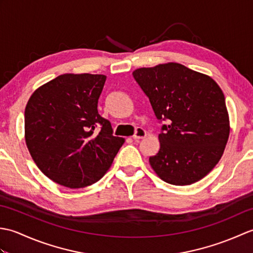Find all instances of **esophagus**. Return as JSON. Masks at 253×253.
<instances>
[{
  "label": "esophagus",
  "mask_w": 253,
  "mask_h": 253,
  "mask_svg": "<svg viewBox=\"0 0 253 253\" xmlns=\"http://www.w3.org/2000/svg\"><path fill=\"white\" fill-rule=\"evenodd\" d=\"M146 135H147V132L143 129V128L137 127L135 130V133H133V136H132V139L133 140H139V139H142L146 137Z\"/></svg>",
  "instance_id": "obj_1"
}]
</instances>
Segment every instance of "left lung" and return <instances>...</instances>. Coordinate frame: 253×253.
I'll use <instances>...</instances> for the list:
<instances>
[{
  "label": "left lung",
  "instance_id": "obj_1",
  "mask_svg": "<svg viewBox=\"0 0 253 253\" xmlns=\"http://www.w3.org/2000/svg\"><path fill=\"white\" fill-rule=\"evenodd\" d=\"M159 123V152L149 158L161 179L191 185L213 169L229 136L223 91L214 80L177 63L132 73Z\"/></svg>",
  "mask_w": 253,
  "mask_h": 253
}]
</instances>
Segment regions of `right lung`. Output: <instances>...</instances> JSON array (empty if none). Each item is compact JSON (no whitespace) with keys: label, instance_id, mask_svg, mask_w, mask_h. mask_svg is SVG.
<instances>
[{"label":"right lung","instance_id":"right-lung-1","mask_svg":"<svg viewBox=\"0 0 253 253\" xmlns=\"http://www.w3.org/2000/svg\"><path fill=\"white\" fill-rule=\"evenodd\" d=\"M106 76L64 74L37 89L26 105L25 136L51 180L84 188L101 179L124 143L98 112Z\"/></svg>","mask_w":253,"mask_h":253}]
</instances>
